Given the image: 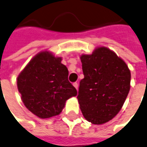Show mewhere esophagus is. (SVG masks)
I'll return each instance as SVG.
<instances>
[{"label":"esophagus","mask_w":147,"mask_h":147,"mask_svg":"<svg viewBox=\"0 0 147 147\" xmlns=\"http://www.w3.org/2000/svg\"><path fill=\"white\" fill-rule=\"evenodd\" d=\"M73 85H74V86L75 87L76 89H77V90L78 89V82H74V83L73 84Z\"/></svg>","instance_id":"obj_1"}]
</instances>
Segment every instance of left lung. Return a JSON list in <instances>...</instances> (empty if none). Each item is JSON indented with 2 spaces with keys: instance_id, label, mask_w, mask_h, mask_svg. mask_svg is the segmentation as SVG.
Masks as SVG:
<instances>
[{
  "instance_id": "obj_1",
  "label": "left lung",
  "mask_w": 147,
  "mask_h": 147,
  "mask_svg": "<svg viewBox=\"0 0 147 147\" xmlns=\"http://www.w3.org/2000/svg\"><path fill=\"white\" fill-rule=\"evenodd\" d=\"M84 78L78 94L83 116L94 125L112 120L121 109L130 89V71L108 48H96L81 57Z\"/></svg>"
}]
</instances>
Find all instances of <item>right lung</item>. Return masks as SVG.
<instances>
[{"mask_svg": "<svg viewBox=\"0 0 147 147\" xmlns=\"http://www.w3.org/2000/svg\"><path fill=\"white\" fill-rule=\"evenodd\" d=\"M68 76L61 57L48 52L36 55L18 77V89L24 105L42 119L59 115L67 99L77 95Z\"/></svg>", "mask_w": 147, "mask_h": 147, "instance_id": "1", "label": "right lung"}]
</instances>
